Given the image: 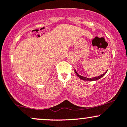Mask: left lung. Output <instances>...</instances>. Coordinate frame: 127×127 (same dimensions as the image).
I'll use <instances>...</instances> for the list:
<instances>
[{"instance_id":"8db88e82","label":"left lung","mask_w":127,"mask_h":127,"mask_svg":"<svg viewBox=\"0 0 127 127\" xmlns=\"http://www.w3.org/2000/svg\"><path fill=\"white\" fill-rule=\"evenodd\" d=\"M107 72V70L106 71L105 73H103V75L99 76L94 77V78H86V77H84V76H82L79 75L78 73H77L76 71L75 70V73L77 75V76H78L80 79H81L84 80V81H97V80H98V79H100L101 78H102V77H103V76L105 75V73H106V72Z\"/></svg>"}]
</instances>
